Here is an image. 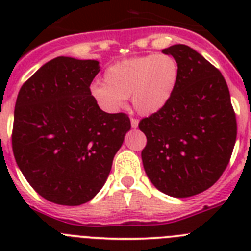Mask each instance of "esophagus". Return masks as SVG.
<instances>
[{
  "label": "esophagus",
  "instance_id": "34e87169",
  "mask_svg": "<svg viewBox=\"0 0 251 251\" xmlns=\"http://www.w3.org/2000/svg\"><path fill=\"white\" fill-rule=\"evenodd\" d=\"M138 123H139L138 119H134V118L130 119V126H132V128H137V127H138Z\"/></svg>",
  "mask_w": 251,
  "mask_h": 251
}]
</instances>
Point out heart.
Here are the masks:
<instances>
[{"label": "heart", "instance_id": "b5f03b06", "mask_svg": "<svg viewBox=\"0 0 251 251\" xmlns=\"http://www.w3.org/2000/svg\"><path fill=\"white\" fill-rule=\"evenodd\" d=\"M179 79L176 59L168 54L129 57L104 72V83L90 85V95L101 109L115 113L130 103L141 115L159 112L174 97Z\"/></svg>", "mask_w": 251, "mask_h": 251}]
</instances>
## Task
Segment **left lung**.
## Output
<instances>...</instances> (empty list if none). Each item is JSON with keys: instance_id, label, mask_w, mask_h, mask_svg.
Returning a JSON list of instances; mask_svg holds the SVG:
<instances>
[{"instance_id": "1", "label": "left lung", "mask_w": 251, "mask_h": 251, "mask_svg": "<svg viewBox=\"0 0 251 251\" xmlns=\"http://www.w3.org/2000/svg\"><path fill=\"white\" fill-rule=\"evenodd\" d=\"M179 79L159 112L139 122L147 137L142 162L153 186L172 197L201 194L220 178L236 141V119L221 73L197 51L177 44Z\"/></svg>"}]
</instances>
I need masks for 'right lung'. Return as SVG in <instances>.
Instances as JSON below:
<instances>
[{
    "label": "right lung",
    "mask_w": 251,
    "mask_h": 251,
    "mask_svg": "<svg viewBox=\"0 0 251 251\" xmlns=\"http://www.w3.org/2000/svg\"><path fill=\"white\" fill-rule=\"evenodd\" d=\"M98 60L59 56L44 64L17 95L12 150L22 175L46 200L66 206L101 190L130 129L127 114H109L89 86Z\"/></svg>",
    "instance_id": "right-lung-1"
}]
</instances>
